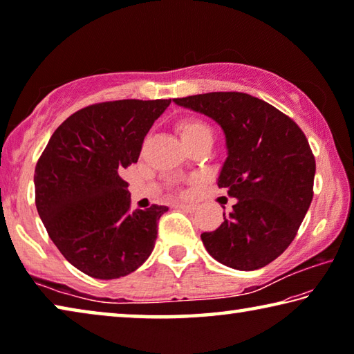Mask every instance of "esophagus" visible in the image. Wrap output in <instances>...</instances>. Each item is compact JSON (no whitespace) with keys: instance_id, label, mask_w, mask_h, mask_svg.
<instances>
[{"instance_id":"34e87169","label":"esophagus","mask_w":354,"mask_h":354,"mask_svg":"<svg viewBox=\"0 0 354 354\" xmlns=\"http://www.w3.org/2000/svg\"><path fill=\"white\" fill-rule=\"evenodd\" d=\"M178 207L185 209V211H189V212H195L198 206H196L195 203H181V205H178Z\"/></svg>"}]
</instances>
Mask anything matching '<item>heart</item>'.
<instances>
[{"mask_svg":"<svg viewBox=\"0 0 354 354\" xmlns=\"http://www.w3.org/2000/svg\"><path fill=\"white\" fill-rule=\"evenodd\" d=\"M176 131L181 136V139L185 142V145L192 147L201 139L211 137L212 139V129L207 123L203 122L200 118H183L176 123Z\"/></svg>","mask_w":354,"mask_h":354,"instance_id":"b5f03b06","label":"heart"}]
</instances>
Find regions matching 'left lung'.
<instances>
[{
    "label": "left lung",
    "mask_w": 354,
    "mask_h": 354,
    "mask_svg": "<svg viewBox=\"0 0 354 354\" xmlns=\"http://www.w3.org/2000/svg\"><path fill=\"white\" fill-rule=\"evenodd\" d=\"M205 113L226 137L218 187L236 198L232 211L201 241L215 261L257 270L292 243L314 196L315 159L306 136L277 107L242 92H211L173 100Z\"/></svg>",
    "instance_id": "8db88e82"
}]
</instances>
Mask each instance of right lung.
I'll use <instances>...</instances> for the list:
<instances>
[{"label":"right lung","mask_w":354,"mask_h":354,"mask_svg":"<svg viewBox=\"0 0 354 354\" xmlns=\"http://www.w3.org/2000/svg\"><path fill=\"white\" fill-rule=\"evenodd\" d=\"M171 100H118L84 107L59 127L34 173L48 236L77 270L115 279L148 259L167 206L131 211L120 173L136 164L154 120Z\"/></svg>","instance_id":"add662e5"}]
</instances>
